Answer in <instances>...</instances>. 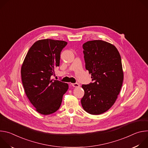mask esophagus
<instances>
[{"instance_id":"1","label":"esophagus","mask_w":148,"mask_h":148,"mask_svg":"<svg viewBox=\"0 0 148 148\" xmlns=\"http://www.w3.org/2000/svg\"><path fill=\"white\" fill-rule=\"evenodd\" d=\"M71 85L73 87H75V88H78L79 87V85L78 83H73V84H71Z\"/></svg>"}]
</instances>
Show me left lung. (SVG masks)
I'll return each instance as SVG.
<instances>
[{
    "label": "left lung",
    "mask_w": 148,
    "mask_h": 148,
    "mask_svg": "<svg viewBox=\"0 0 148 148\" xmlns=\"http://www.w3.org/2000/svg\"><path fill=\"white\" fill-rule=\"evenodd\" d=\"M86 69L92 82L82 84V107L92 115L108 111L115 103L122 87L123 73L117 49L102 40L88 41L82 45Z\"/></svg>",
    "instance_id": "1"
}]
</instances>
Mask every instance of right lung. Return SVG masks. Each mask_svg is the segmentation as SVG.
I'll return each mask as SVG.
<instances>
[{"label":"right lung","mask_w":148,"mask_h":148,"mask_svg":"<svg viewBox=\"0 0 148 148\" xmlns=\"http://www.w3.org/2000/svg\"><path fill=\"white\" fill-rule=\"evenodd\" d=\"M67 45L61 40H38L30 48L23 61L21 75L25 93L41 114L57 111L69 89L68 84L51 79L54 69L60 66L61 52Z\"/></svg>","instance_id":"1"}]
</instances>
